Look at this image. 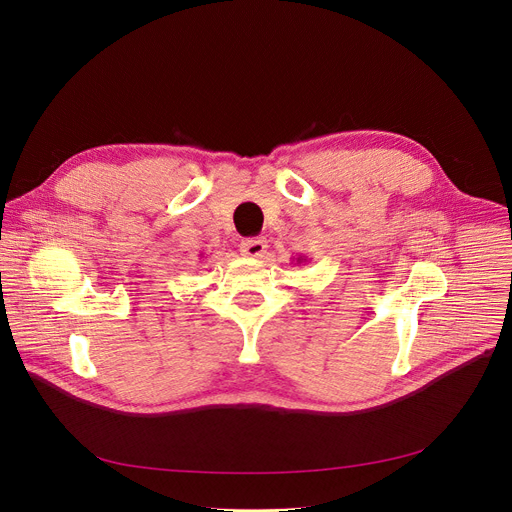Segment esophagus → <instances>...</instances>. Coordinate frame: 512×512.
Masks as SVG:
<instances>
[{
	"label": "esophagus",
	"instance_id": "obj_1",
	"mask_svg": "<svg viewBox=\"0 0 512 512\" xmlns=\"http://www.w3.org/2000/svg\"><path fill=\"white\" fill-rule=\"evenodd\" d=\"M267 249L265 238H245L240 242V253L245 257H261Z\"/></svg>",
	"mask_w": 512,
	"mask_h": 512
}]
</instances>
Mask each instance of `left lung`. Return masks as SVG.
Masks as SVG:
<instances>
[{
    "instance_id": "1",
    "label": "left lung",
    "mask_w": 512,
    "mask_h": 512,
    "mask_svg": "<svg viewBox=\"0 0 512 512\" xmlns=\"http://www.w3.org/2000/svg\"><path fill=\"white\" fill-rule=\"evenodd\" d=\"M297 263H301V259H297Z\"/></svg>"
}]
</instances>
